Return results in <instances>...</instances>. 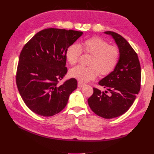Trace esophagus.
I'll use <instances>...</instances> for the list:
<instances>
[{
	"label": "esophagus",
	"mask_w": 154,
	"mask_h": 154,
	"mask_svg": "<svg viewBox=\"0 0 154 154\" xmlns=\"http://www.w3.org/2000/svg\"><path fill=\"white\" fill-rule=\"evenodd\" d=\"M85 85V83H83L82 82H80V81H79V82H78V85H77L78 87L81 88V87H84Z\"/></svg>",
	"instance_id": "34e87169"
}]
</instances>
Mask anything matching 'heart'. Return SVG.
I'll list each match as a JSON object with an SVG mask.
<instances>
[{"mask_svg":"<svg viewBox=\"0 0 154 154\" xmlns=\"http://www.w3.org/2000/svg\"><path fill=\"white\" fill-rule=\"evenodd\" d=\"M82 51L91 55L89 62L90 67L77 65L69 71V76L80 82H87L98 76L107 75L115 69L120 58V50L115 45H110L107 41L100 37H93L84 40L82 48L76 44H72L65 51V59L73 65L78 61Z\"/></svg>","mask_w":154,"mask_h":154,"instance_id":"heart-1","label":"heart"}]
</instances>
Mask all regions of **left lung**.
Wrapping results in <instances>:
<instances>
[{
	"label": "left lung",
	"instance_id": "left-lung-1",
	"mask_svg": "<svg viewBox=\"0 0 154 154\" xmlns=\"http://www.w3.org/2000/svg\"><path fill=\"white\" fill-rule=\"evenodd\" d=\"M120 50L119 61L112 73L99 84L106 89L105 92L93 88L88 104L97 115L106 119L122 115L132 105L141 86V67L136 52L122 35L107 31ZM110 93L109 96L106 94Z\"/></svg>",
	"mask_w": 154,
	"mask_h": 154
}]
</instances>
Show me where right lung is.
Returning a JSON list of instances; mask_svg holds the SVG:
<instances>
[{"instance_id": "1", "label": "right lung", "mask_w": 154, "mask_h": 154, "mask_svg": "<svg viewBox=\"0 0 154 154\" xmlns=\"http://www.w3.org/2000/svg\"><path fill=\"white\" fill-rule=\"evenodd\" d=\"M82 32L47 28L35 34L23 47L16 75L20 94L29 109L44 116L59 113L77 89L71 78L59 82L66 75L65 51Z\"/></svg>"}]
</instances>
